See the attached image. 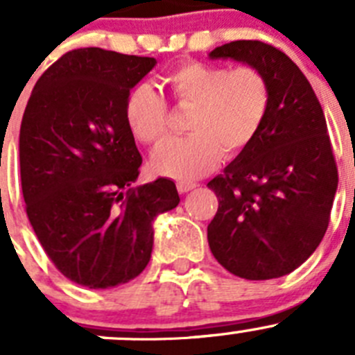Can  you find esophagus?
<instances>
[{
    "label": "esophagus",
    "instance_id": "1",
    "mask_svg": "<svg viewBox=\"0 0 355 355\" xmlns=\"http://www.w3.org/2000/svg\"><path fill=\"white\" fill-rule=\"evenodd\" d=\"M196 187H198V184H194V182H185V180L177 182V189L180 194L189 193V191H193V189H196Z\"/></svg>",
    "mask_w": 355,
    "mask_h": 355
}]
</instances>
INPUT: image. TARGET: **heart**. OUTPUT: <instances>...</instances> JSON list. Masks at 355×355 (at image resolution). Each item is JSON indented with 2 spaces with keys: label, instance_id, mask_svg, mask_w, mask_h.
<instances>
[{
  "label": "heart",
  "instance_id": "obj_1",
  "mask_svg": "<svg viewBox=\"0 0 355 355\" xmlns=\"http://www.w3.org/2000/svg\"><path fill=\"white\" fill-rule=\"evenodd\" d=\"M175 105L191 108L185 138H170L150 159L154 171L178 180H194L234 157L256 140L270 108V85L254 66L185 61L164 77ZM124 117L132 137L155 145L168 131L166 101L147 84L125 96Z\"/></svg>",
  "mask_w": 355,
  "mask_h": 355
}]
</instances>
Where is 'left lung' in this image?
<instances>
[{
  "mask_svg": "<svg viewBox=\"0 0 355 355\" xmlns=\"http://www.w3.org/2000/svg\"><path fill=\"white\" fill-rule=\"evenodd\" d=\"M210 58L259 69L270 108L256 140L208 182L218 200L208 245L236 277H284L312 256L329 226L338 168L322 107L303 71L273 45L238 40Z\"/></svg>",
  "mask_w": 355,
  "mask_h": 355,
  "instance_id": "obj_1",
  "label": "left lung"
}]
</instances>
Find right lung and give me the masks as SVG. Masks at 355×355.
Returning <instances> with one entry per match:
<instances>
[{
	"label": "right lung",
	"mask_w": 355,
	"mask_h": 355,
	"mask_svg": "<svg viewBox=\"0 0 355 355\" xmlns=\"http://www.w3.org/2000/svg\"><path fill=\"white\" fill-rule=\"evenodd\" d=\"M154 66V58L75 49L40 77L22 115L26 214L54 266L89 289L137 278L150 261L154 218L180 201L168 178L132 187L141 155L124 103Z\"/></svg>",
	"instance_id": "add662e5"
}]
</instances>
